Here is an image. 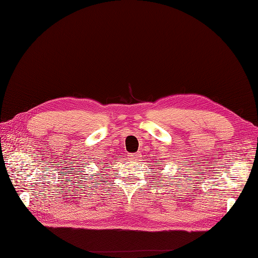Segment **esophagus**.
<instances>
[{
	"label": "esophagus",
	"instance_id": "34e87169",
	"mask_svg": "<svg viewBox=\"0 0 258 258\" xmlns=\"http://www.w3.org/2000/svg\"><path fill=\"white\" fill-rule=\"evenodd\" d=\"M140 157H141V154L140 153H135V154L129 155V159H131V160H139Z\"/></svg>",
	"mask_w": 258,
	"mask_h": 258
}]
</instances>
